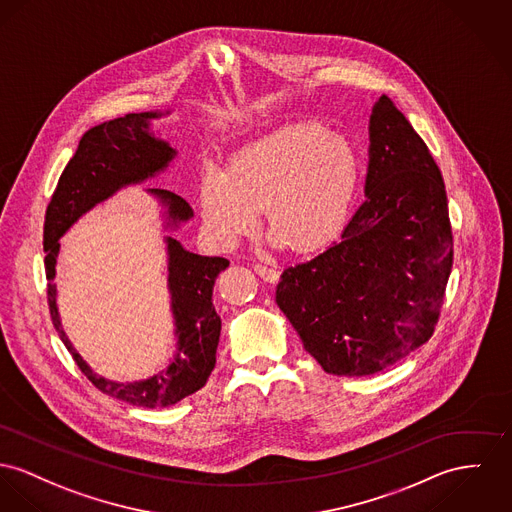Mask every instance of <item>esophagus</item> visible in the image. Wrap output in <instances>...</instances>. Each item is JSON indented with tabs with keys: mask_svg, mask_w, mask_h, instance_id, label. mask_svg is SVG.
<instances>
[{
	"mask_svg": "<svg viewBox=\"0 0 512 512\" xmlns=\"http://www.w3.org/2000/svg\"><path fill=\"white\" fill-rule=\"evenodd\" d=\"M253 271L261 276L263 280H267V282H276L278 280V271L273 269V267H269V265H265V263H255Z\"/></svg>",
	"mask_w": 512,
	"mask_h": 512,
	"instance_id": "esophagus-1",
	"label": "esophagus"
}]
</instances>
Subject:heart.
<instances>
[{
	"instance_id": "b5f03b06",
	"label": "heart",
	"mask_w": 512,
	"mask_h": 512,
	"mask_svg": "<svg viewBox=\"0 0 512 512\" xmlns=\"http://www.w3.org/2000/svg\"><path fill=\"white\" fill-rule=\"evenodd\" d=\"M360 177L353 142L321 122H294L241 146L200 183L208 232L234 241L265 210L269 237L294 253H312L343 230Z\"/></svg>"
}]
</instances>
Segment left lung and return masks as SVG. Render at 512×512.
Segmentation results:
<instances>
[{
    "label": "left lung",
    "instance_id": "8db88e82",
    "mask_svg": "<svg viewBox=\"0 0 512 512\" xmlns=\"http://www.w3.org/2000/svg\"><path fill=\"white\" fill-rule=\"evenodd\" d=\"M364 193L341 241L276 286L304 349L337 376L376 374L425 345L452 271L440 169L388 95L370 115Z\"/></svg>",
    "mask_w": 512,
    "mask_h": 512
}]
</instances>
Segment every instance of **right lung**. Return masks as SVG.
Listing matches in <instances>:
<instances>
[{
    "mask_svg": "<svg viewBox=\"0 0 512 512\" xmlns=\"http://www.w3.org/2000/svg\"><path fill=\"white\" fill-rule=\"evenodd\" d=\"M159 117L161 113H130L89 128L81 136L74 158L62 171L44 218L48 308L62 343L97 390L130 405L150 409L169 407L195 394L214 370L222 321L212 304V290L216 276L230 261L224 257H202L183 249L171 236L165 239L177 353L173 362L152 378L130 384H118L97 376L70 343L56 306L54 267L60 251L58 239L81 214L113 197L118 189L154 177L175 158L177 152L167 142L150 134V120ZM148 193L156 195L167 208V228H177L181 222L193 218V208L185 198L163 189H148Z\"/></svg>",
    "mask_w": 512,
    "mask_h": 512,
    "instance_id": "1",
    "label": "right lung"
}]
</instances>
